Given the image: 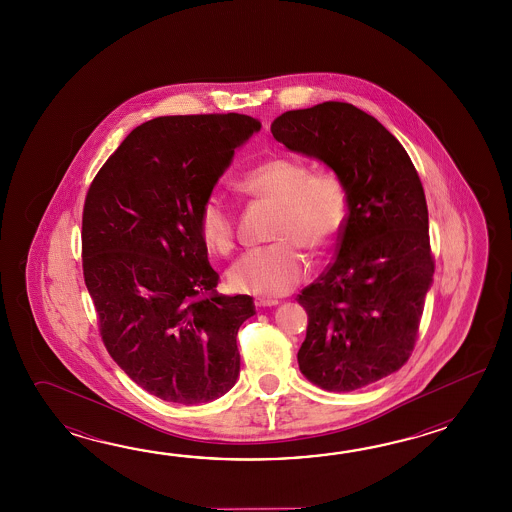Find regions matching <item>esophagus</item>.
Wrapping results in <instances>:
<instances>
[{
    "mask_svg": "<svg viewBox=\"0 0 512 512\" xmlns=\"http://www.w3.org/2000/svg\"><path fill=\"white\" fill-rule=\"evenodd\" d=\"M254 304H256V307H272V305H278V300H274V298H263V296H258V298L254 300Z\"/></svg>",
    "mask_w": 512,
    "mask_h": 512,
    "instance_id": "esophagus-1",
    "label": "esophagus"
}]
</instances>
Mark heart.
<instances>
[{
  "label": "heart",
  "mask_w": 512,
  "mask_h": 512,
  "mask_svg": "<svg viewBox=\"0 0 512 512\" xmlns=\"http://www.w3.org/2000/svg\"><path fill=\"white\" fill-rule=\"evenodd\" d=\"M241 194L274 207L272 243L245 252L229 269L232 289L278 296L304 278L307 258L337 241L348 221V194L331 170H311L294 157H272L236 179ZM197 227L210 251L229 254L236 245V214L219 194H208L197 210Z\"/></svg>",
  "instance_id": "b5f03b06"
}]
</instances>
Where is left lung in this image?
<instances>
[{"label":"left lung","mask_w":512,"mask_h":512,"mask_svg":"<svg viewBox=\"0 0 512 512\" xmlns=\"http://www.w3.org/2000/svg\"><path fill=\"white\" fill-rule=\"evenodd\" d=\"M271 131L326 163L348 194L337 258L296 300L309 316L300 371L327 392H353L414 351L435 269L425 190L403 144L353 104L285 111Z\"/></svg>","instance_id":"obj_1"}]
</instances>
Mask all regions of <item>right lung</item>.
<instances>
[{"mask_svg":"<svg viewBox=\"0 0 512 512\" xmlns=\"http://www.w3.org/2000/svg\"><path fill=\"white\" fill-rule=\"evenodd\" d=\"M258 130L240 113L148 120L87 190L82 269L100 337L131 381L166 403H210L240 375L236 337L254 304L214 294L197 210Z\"/></svg>","mask_w":512,"mask_h":512,"instance_id":"add662e5","label":"right lung"}]
</instances>
